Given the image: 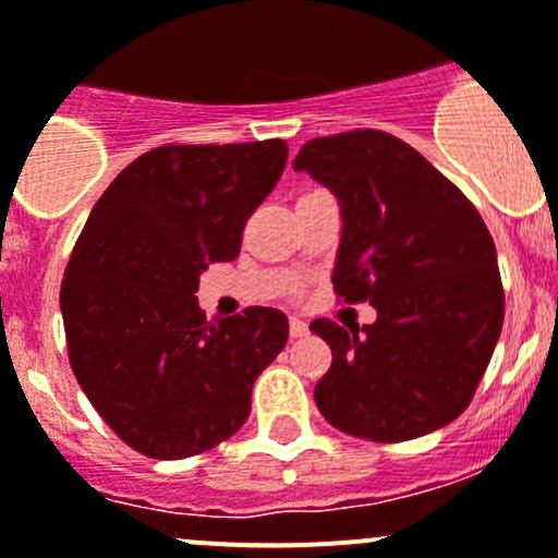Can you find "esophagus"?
<instances>
[{
    "mask_svg": "<svg viewBox=\"0 0 558 558\" xmlns=\"http://www.w3.org/2000/svg\"><path fill=\"white\" fill-rule=\"evenodd\" d=\"M289 331H291V337H294V339H299V337H304V333H307V331H310V326H307V324H304V320H302V318H296V315H294V318H291V320H289Z\"/></svg>",
    "mask_w": 558,
    "mask_h": 558,
    "instance_id": "34e87169",
    "label": "esophagus"
}]
</instances>
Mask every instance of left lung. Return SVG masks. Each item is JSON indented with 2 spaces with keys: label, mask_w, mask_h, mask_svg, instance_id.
Wrapping results in <instances>:
<instances>
[{
  "label": "left lung",
  "mask_w": 558,
  "mask_h": 558,
  "mask_svg": "<svg viewBox=\"0 0 558 558\" xmlns=\"http://www.w3.org/2000/svg\"><path fill=\"white\" fill-rule=\"evenodd\" d=\"M294 171L339 203L331 283L377 320L310 331L331 348L315 385L320 414L372 441H409L460 417L502 331L506 296L495 240L473 203L417 149L383 131L313 138Z\"/></svg>",
  "instance_id": "1"
}]
</instances>
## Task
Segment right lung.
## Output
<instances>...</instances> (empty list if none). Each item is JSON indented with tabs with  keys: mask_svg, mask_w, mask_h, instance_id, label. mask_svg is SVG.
<instances>
[{
	"mask_svg": "<svg viewBox=\"0 0 558 558\" xmlns=\"http://www.w3.org/2000/svg\"><path fill=\"white\" fill-rule=\"evenodd\" d=\"M280 138L157 146L93 205L61 286L74 377L104 422L141 454L181 460L251 414L256 377L289 339L275 307L208 320L197 283L240 254L243 225L275 190Z\"/></svg>",
	"mask_w": 558,
	"mask_h": 558,
	"instance_id": "add662e5",
	"label": "right lung"
}]
</instances>
